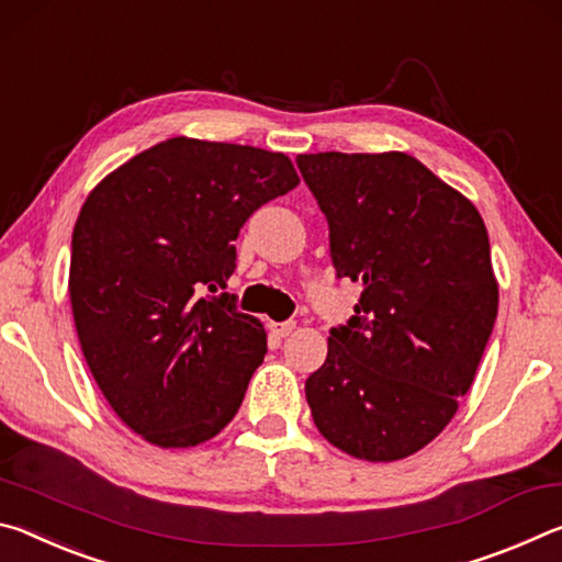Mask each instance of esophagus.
Wrapping results in <instances>:
<instances>
[{"label":"esophagus","instance_id":"obj_1","mask_svg":"<svg viewBox=\"0 0 562 562\" xmlns=\"http://www.w3.org/2000/svg\"><path fill=\"white\" fill-rule=\"evenodd\" d=\"M271 330L279 338H286L293 334V330H296V321H281V324H271Z\"/></svg>","mask_w":562,"mask_h":562}]
</instances>
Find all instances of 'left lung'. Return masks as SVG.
Returning a JSON list of instances; mask_svg holds the SVG:
<instances>
[{
    "label": "left lung",
    "instance_id": "left-lung-1",
    "mask_svg": "<svg viewBox=\"0 0 562 562\" xmlns=\"http://www.w3.org/2000/svg\"><path fill=\"white\" fill-rule=\"evenodd\" d=\"M296 164L328 221L336 279L363 286L306 379L311 416L344 453L401 461L456 416L493 334L488 232L471 201L408 154H299Z\"/></svg>",
    "mask_w": 562,
    "mask_h": 562
}]
</instances>
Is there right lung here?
<instances>
[{"label": "right lung", "mask_w": 562, "mask_h": 562, "mask_svg": "<svg viewBox=\"0 0 562 562\" xmlns=\"http://www.w3.org/2000/svg\"><path fill=\"white\" fill-rule=\"evenodd\" d=\"M296 183L283 154L177 136L87 196L71 234L74 326L109 406L149 443L199 446L236 416L266 330L216 291L246 218Z\"/></svg>", "instance_id": "right-lung-1"}]
</instances>
